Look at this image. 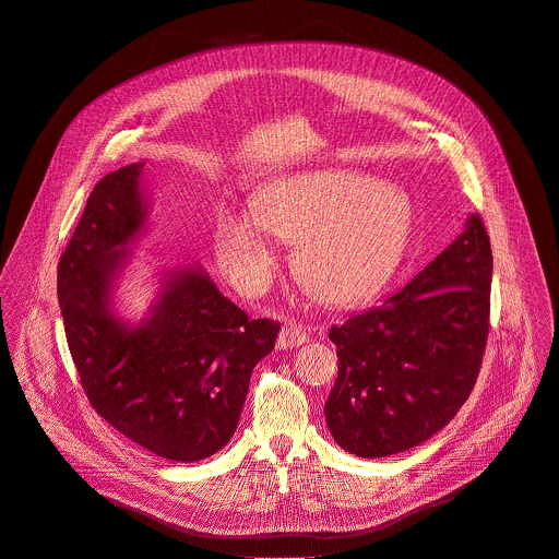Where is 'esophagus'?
I'll use <instances>...</instances> for the list:
<instances>
[{"label":"esophagus","mask_w":559,"mask_h":559,"mask_svg":"<svg viewBox=\"0 0 559 559\" xmlns=\"http://www.w3.org/2000/svg\"><path fill=\"white\" fill-rule=\"evenodd\" d=\"M308 330L301 321H295V319H288L282 330H280V337H277V348L280 350H288V348H297L301 344L308 342Z\"/></svg>","instance_id":"1"}]
</instances>
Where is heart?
Wrapping results in <instances>:
<instances>
[{
    "instance_id": "obj_1",
    "label": "heart",
    "mask_w": 559,
    "mask_h": 559,
    "mask_svg": "<svg viewBox=\"0 0 559 559\" xmlns=\"http://www.w3.org/2000/svg\"><path fill=\"white\" fill-rule=\"evenodd\" d=\"M253 209L217 215L222 269L245 293L264 290L277 266L273 234L297 245V280L330 306L372 297L399 266L412 231L403 189L348 169L275 178L260 189Z\"/></svg>"
}]
</instances>
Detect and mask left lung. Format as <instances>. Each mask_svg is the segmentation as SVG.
<instances>
[{"label": "left lung", "instance_id": "8db88e82", "mask_svg": "<svg viewBox=\"0 0 559 559\" xmlns=\"http://www.w3.org/2000/svg\"><path fill=\"white\" fill-rule=\"evenodd\" d=\"M491 245L480 215L377 308L332 325L340 372L325 423L340 448L383 459L431 438L469 399L487 346Z\"/></svg>", "mask_w": 559, "mask_h": 559}]
</instances>
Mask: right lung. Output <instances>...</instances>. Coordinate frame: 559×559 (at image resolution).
I'll use <instances>...</instances> for the list:
<instances>
[{"instance_id":"obj_1","label":"right lung","mask_w":559,"mask_h":559,"mask_svg":"<svg viewBox=\"0 0 559 559\" xmlns=\"http://www.w3.org/2000/svg\"><path fill=\"white\" fill-rule=\"evenodd\" d=\"M141 171L134 163L96 182L59 260L57 295L98 416L160 459L195 463L231 440L280 323L249 319L198 266L165 273L139 323L119 317L111 293L150 213Z\"/></svg>"}]
</instances>
